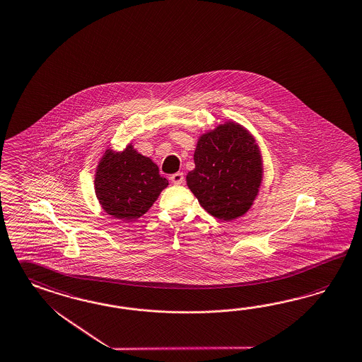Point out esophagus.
I'll return each mask as SVG.
<instances>
[{"mask_svg":"<svg viewBox=\"0 0 362 362\" xmlns=\"http://www.w3.org/2000/svg\"><path fill=\"white\" fill-rule=\"evenodd\" d=\"M170 181H172V184H175V185L184 184V173H175V175H172V176H170Z\"/></svg>","mask_w":362,"mask_h":362,"instance_id":"34e87169","label":"esophagus"}]
</instances>
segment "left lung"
Returning <instances> with one entry per match:
<instances>
[{
    "mask_svg": "<svg viewBox=\"0 0 362 362\" xmlns=\"http://www.w3.org/2000/svg\"><path fill=\"white\" fill-rule=\"evenodd\" d=\"M194 164L186 182L207 213L230 222L250 210L262 181L261 152L250 131L228 121L204 132Z\"/></svg>",
    "mask_w": 362,
    "mask_h": 362,
    "instance_id": "1",
    "label": "left lung"
}]
</instances>
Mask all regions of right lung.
<instances>
[{"label": "right lung", "instance_id": "1", "mask_svg": "<svg viewBox=\"0 0 362 362\" xmlns=\"http://www.w3.org/2000/svg\"><path fill=\"white\" fill-rule=\"evenodd\" d=\"M168 186L158 167L129 144L121 152L106 149L95 177V195L109 215L122 221L138 219Z\"/></svg>", "mask_w": 362, "mask_h": 362}]
</instances>
